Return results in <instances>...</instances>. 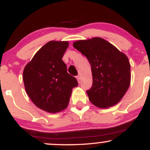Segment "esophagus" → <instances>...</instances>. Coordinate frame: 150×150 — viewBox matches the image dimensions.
I'll return each mask as SVG.
<instances>
[{
	"instance_id": "esophagus-1",
	"label": "esophagus",
	"mask_w": 150,
	"mask_h": 150,
	"mask_svg": "<svg viewBox=\"0 0 150 150\" xmlns=\"http://www.w3.org/2000/svg\"><path fill=\"white\" fill-rule=\"evenodd\" d=\"M76 78H77V82H78L79 83H80L81 78H80V75H77V76H76Z\"/></svg>"
}]
</instances>
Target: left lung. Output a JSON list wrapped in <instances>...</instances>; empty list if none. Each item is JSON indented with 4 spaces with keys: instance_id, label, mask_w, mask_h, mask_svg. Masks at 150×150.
Masks as SVG:
<instances>
[{
    "instance_id": "left-lung-1",
    "label": "left lung",
    "mask_w": 150,
    "mask_h": 150,
    "mask_svg": "<svg viewBox=\"0 0 150 150\" xmlns=\"http://www.w3.org/2000/svg\"><path fill=\"white\" fill-rule=\"evenodd\" d=\"M73 46L87 57L91 65L93 82L87 91L89 101L100 108L118 104L130 84L128 57L100 37L77 41Z\"/></svg>"
}]
</instances>
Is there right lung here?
<instances>
[{"mask_svg": "<svg viewBox=\"0 0 150 150\" xmlns=\"http://www.w3.org/2000/svg\"><path fill=\"white\" fill-rule=\"evenodd\" d=\"M69 43L51 41L43 46L24 68L26 92L38 108L56 113L65 109L78 82L62 61Z\"/></svg>", "mask_w": 150, "mask_h": 150, "instance_id": "add662e5", "label": "right lung"}]
</instances>
